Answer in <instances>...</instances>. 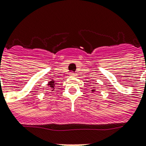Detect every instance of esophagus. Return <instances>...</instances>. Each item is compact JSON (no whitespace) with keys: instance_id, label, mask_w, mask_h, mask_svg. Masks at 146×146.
<instances>
[{"instance_id":"34e87169","label":"esophagus","mask_w":146,"mask_h":146,"mask_svg":"<svg viewBox=\"0 0 146 146\" xmlns=\"http://www.w3.org/2000/svg\"><path fill=\"white\" fill-rule=\"evenodd\" d=\"M70 75H71V76H72V77H75V76H76V74H75V73H74V72H71Z\"/></svg>"}]
</instances>
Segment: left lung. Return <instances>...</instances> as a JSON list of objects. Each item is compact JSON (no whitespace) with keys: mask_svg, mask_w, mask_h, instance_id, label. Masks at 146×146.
I'll use <instances>...</instances> for the list:
<instances>
[{"mask_svg":"<svg viewBox=\"0 0 146 146\" xmlns=\"http://www.w3.org/2000/svg\"><path fill=\"white\" fill-rule=\"evenodd\" d=\"M96 92V89H95V87H93V89L92 90V92Z\"/></svg>","mask_w":146,"mask_h":146,"instance_id":"obj_1","label":"left lung"}]
</instances>
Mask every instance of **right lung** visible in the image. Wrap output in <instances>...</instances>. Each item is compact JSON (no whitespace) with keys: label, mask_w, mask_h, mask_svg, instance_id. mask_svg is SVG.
<instances>
[{"label":"right lung","mask_w":146,"mask_h":146,"mask_svg":"<svg viewBox=\"0 0 146 146\" xmlns=\"http://www.w3.org/2000/svg\"><path fill=\"white\" fill-rule=\"evenodd\" d=\"M58 84H57L56 82H55L54 80H52L48 82V87L50 90H51V91H54V89L57 86Z\"/></svg>","instance_id":"right-lung-1"}]
</instances>
